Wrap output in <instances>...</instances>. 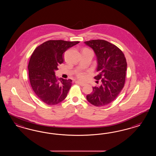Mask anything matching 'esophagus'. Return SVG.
Returning a JSON list of instances; mask_svg holds the SVG:
<instances>
[{
    "label": "esophagus",
    "mask_w": 156,
    "mask_h": 156,
    "mask_svg": "<svg viewBox=\"0 0 156 156\" xmlns=\"http://www.w3.org/2000/svg\"><path fill=\"white\" fill-rule=\"evenodd\" d=\"M76 83H78V85H80L81 86H85V83H82V82H79V81H76Z\"/></svg>",
    "instance_id": "esophagus-1"
}]
</instances>
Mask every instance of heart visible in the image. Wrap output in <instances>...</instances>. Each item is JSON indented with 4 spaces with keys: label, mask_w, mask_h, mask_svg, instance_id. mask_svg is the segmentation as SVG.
Returning a JSON list of instances; mask_svg holds the SVG:
<instances>
[{
    "label": "heart",
    "mask_w": 156,
    "mask_h": 156,
    "mask_svg": "<svg viewBox=\"0 0 156 156\" xmlns=\"http://www.w3.org/2000/svg\"><path fill=\"white\" fill-rule=\"evenodd\" d=\"M76 76L77 78L80 80H85L87 76L86 74L83 73V72H78L77 74H76Z\"/></svg>",
    "instance_id": "heart-1"
}]
</instances>
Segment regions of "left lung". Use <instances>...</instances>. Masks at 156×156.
<instances>
[{
    "mask_svg": "<svg viewBox=\"0 0 156 156\" xmlns=\"http://www.w3.org/2000/svg\"><path fill=\"white\" fill-rule=\"evenodd\" d=\"M97 57V71L94 77L101 80L100 86L93 87V92L87 95L89 102L95 106H104L116 99L124 86L127 63L122 51L113 44L104 40L85 42Z\"/></svg>",
    "mask_w": 156,
    "mask_h": 156,
    "instance_id": "8db88e82",
    "label": "left lung"
}]
</instances>
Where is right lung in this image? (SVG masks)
Here are the masks:
<instances>
[{"mask_svg":"<svg viewBox=\"0 0 156 156\" xmlns=\"http://www.w3.org/2000/svg\"><path fill=\"white\" fill-rule=\"evenodd\" d=\"M78 43L50 40L34 51L28 63V76L33 90L43 102L54 105L66 98L72 80L61 78L58 80L55 72L63 62V53Z\"/></svg>","mask_w":156,"mask_h":156,"instance_id":"obj_1","label":"right lung"}]
</instances>
